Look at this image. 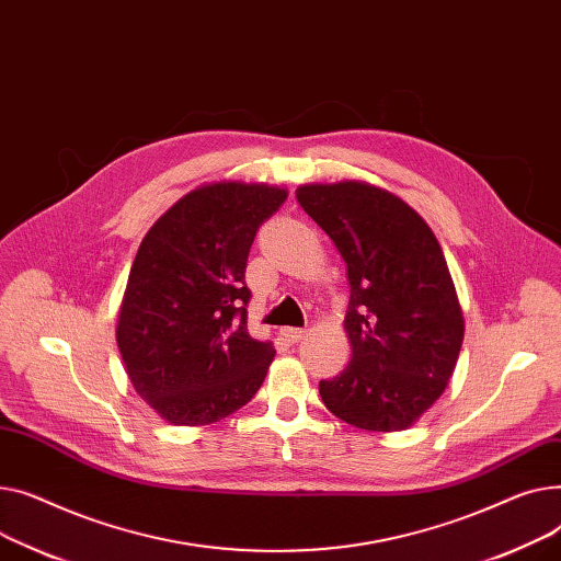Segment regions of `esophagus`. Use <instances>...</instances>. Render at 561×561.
<instances>
[{
    "mask_svg": "<svg viewBox=\"0 0 561 561\" xmlns=\"http://www.w3.org/2000/svg\"><path fill=\"white\" fill-rule=\"evenodd\" d=\"M280 335H283V340H285L287 344H299L308 333L304 331V328H283Z\"/></svg>",
    "mask_w": 561,
    "mask_h": 561,
    "instance_id": "obj_1",
    "label": "esophagus"
}]
</instances>
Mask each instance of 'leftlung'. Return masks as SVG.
Masks as SVG:
<instances>
[{
	"mask_svg": "<svg viewBox=\"0 0 561 561\" xmlns=\"http://www.w3.org/2000/svg\"><path fill=\"white\" fill-rule=\"evenodd\" d=\"M301 208L346 262L348 367L319 382L323 405L371 433L410 427L442 397L465 317L435 233L397 194L365 181L310 183Z\"/></svg>",
	"mask_w": 561,
	"mask_h": 561,
	"instance_id": "left-lung-1",
	"label": "left lung"
}]
</instances>
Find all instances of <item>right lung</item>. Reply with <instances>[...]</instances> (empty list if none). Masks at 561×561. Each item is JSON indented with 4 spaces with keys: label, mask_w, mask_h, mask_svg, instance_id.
<instances>
[{
    "label": "right lung",
    "mask_w": 561,
    "mask_h": 561,
    "mask_svg": "<svg viewBox=\"0 0 561 561\" xmlns=\"http://www.w3.org/2000/svg\"><path fill=\"white\" fill-rule=\"evenodd\" d=\"M287 199L267 183L187 192L145 236L117 319L130 385L174 425H208L247 405L276 355L247 331V260Z\"/></svg>",
    "instance_id": "1"
}]
</instances>
